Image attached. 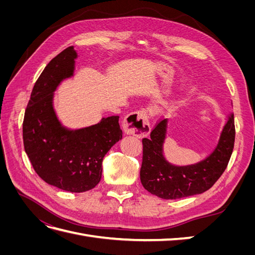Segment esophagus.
Masks as SVG:
<instances>
[{
    "label": "esophagus",
    "instance_id": "esophagus-1",
    "mask_svg": "<svg viewBox=\"0 0 255 255\" xmlns=\"http://www.w3.org/2000/svg\"><path fill=\"white\" fill-rule=\"evenodd\" d=\"M123 129L128 135L145 137L151 132L148 116L144 111H137L128 114L123 121Z\"/></svg>",
    "mask_w": 255,
    "mask_h": 255
}]
</instances>
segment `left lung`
Wrapping results in <instances>:
<instances>
[{"mask_svg": "<svg viewBox=\"0 0 255 255\" xmlns=\"http://www.w3.org/2000/svg\"><path fill=\"white\" fill-rule=\"evenodd\" d=\"M169 119L155 127L149 138H143V156L140 181L143 187L161 199L189 197L210 189L223 171L232 155L235 140L234 114L228 115L215 149L204 159L190 165H174L164 154Z\"/></svg>", "mask_w": 255, "mask_h": 255, "instance_id": "1", "label": "left lung"}]
</instances>
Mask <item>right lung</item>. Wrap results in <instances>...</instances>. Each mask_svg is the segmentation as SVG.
Listing matches in <instances>:
<instances>
[{"mask_svg": "<svg viewBox=\"0 0 255 255\" xmlns=\"http://www.w3.org/2000/svg\"><path fill=\"white\" fill-rule=\"evenodd\" d=\"M78 53L69 47L44 68L33 88L23 120V142L35 171L48 184L71 192L96 187L102 176V161L122 139L119 116L96 125L69 128L54 107L57 87L75 72Z\"/></svg>", "mask_w": 255, "mask_h": 255, "instance_id": "1", "label": "right lung"}]
</instances>
